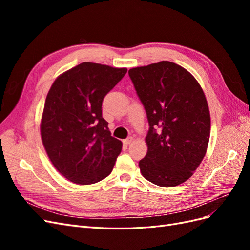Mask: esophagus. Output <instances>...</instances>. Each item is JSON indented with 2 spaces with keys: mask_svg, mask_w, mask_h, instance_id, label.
<instances>
[{
  "mask_svg": "<svg viewBox=\"0 0 250 250\" xmlns=\"http://www.w3.org/2000/svg\"><path fill=\"white\" fill-rule=\"evenodd\" d=\"M132 142V138L131 137H129V138H127V139H125L124 141H123V144H124V145H129V144Z\"/></svg>",
  "mask_w": 250,
  "mask_h": 250,
  "instance_id": "obj_1",
  "label": "esophagus"
}]
</instances>
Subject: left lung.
Segmentation results:
<instances>
[{
    "mask_svg": "<svg viewBox=\"0 0 250 250\" xmlns=\"http://www.w3.org/2000/svg\"><path fill=\"white\" fill-rule=\"evenodd\" d=\"M129 77L145 107L148 151L142 175L163 188L193 175L209 141L210 117L203 90L191 73L170 62L130 69Z\"/></svg>",
    "mask_w": 250,
    "mask_h": 250,
    "instance_id": "8db88e82",
    "label": "left lung"
}]
</instances>
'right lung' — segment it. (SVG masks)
<instances>
[{"instance_id": "obj_1", "label": "right lung", "mask_w": 250, "mask_h": 250, "mask_svg": "<svg viewBox=\"0 0 250 250\" xmlns=\"http://www.w3.org/2000/svg\"><path fill=\"white\" fill-rule=\"evenodd\" d=\"M127 69L82 62L56 78L44 102L42 141L56 170L78 185L111 173L122 142L111 137L102 117L104 97Z\"/></svg>"}]
</instances>
